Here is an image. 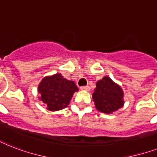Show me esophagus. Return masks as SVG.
<instances>
[{
  "instance_id": "obj_1",
  "label": "esophagus",
  "mask_w": 157,
  "mask_h": 157,
  "mask_svg": "<svg viewBox=\"0 0 157 157\" xmlns=\"http://www.w3.org/2000/svg\"><path fill=\"white\" fill-rule=\"evenodd\" d=\"M81 90H86V91H90V87L88 86H82V87H81Z\"/></svg>"
}]
</instances>
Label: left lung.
I'll list each match as a JSON object with an SVG mask.
<instances>
[{
	"instance_id": "obj_1",
	"label": "left lung",
	"mask_w": 157,
	"mask_h": 157,
	"mask_svg": "<svg viewBox=\"0 0 157 157\" xmlns=\"http://www.w3.org/2000/svg\"><path fill=\"white\" fill-rule=\"evenodd\" d=\"M92 96L97 110L106 114H111L124 105L122 89L108 76L97 81Z\"/></svg>"
}]
</instances>
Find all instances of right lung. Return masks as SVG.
Wrapping results in <instances>:
<instances>
[{"label":"right lung","mask_w":157,"mask_h":157,"mask_svg":"<svg viewBox=\"0 0 157 157\" xmlns=\"http://www.w3.org/2000/svg\"><path fill=\"white\" fill-rule=\"evenodd\" d=\"M76 91L78 88L74 81L63 78L61 73L45 76L38 86L39 99L50 111H59L67 107Z\"/></svg>","instance_id":"add662e5"}]
</instances>
